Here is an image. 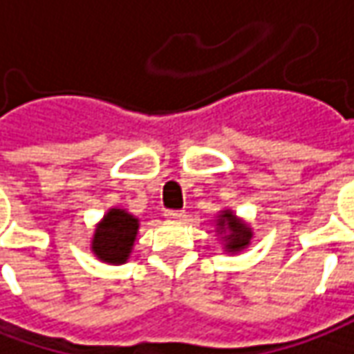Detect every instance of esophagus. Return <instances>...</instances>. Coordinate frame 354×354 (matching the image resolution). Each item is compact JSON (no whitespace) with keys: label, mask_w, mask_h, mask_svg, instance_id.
Instances as JSON below:
<instances>
[{"label":"esophagus","mask_w":354,"mask_h":354,"mask_svg":"<svg viewBox=\"0 0 354 354\" xmlns=\"http://www.w3.org/2000/svg\"><path fill=\"white\" fill-rule=\"evenodd\" d=\"M166 219H174V221H178V219H184V212L182 209H168V212H165Z\"/></svg>","instance_id":"34e87169"}]
</instances>
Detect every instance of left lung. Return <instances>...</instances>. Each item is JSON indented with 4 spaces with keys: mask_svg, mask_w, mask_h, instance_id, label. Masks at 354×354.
<instances>
[{
    "mask_svg": "<svg viewBox=\"0 0 354 354\" xmlns=\"http://www.w3.org/2000/svg\"><path fill=\"white\" fill-rule=\"evenodd\" d=\"M217 231H229V235L225 237L227 241V250L229 252H235V250L245 249L249 245L250 229L245 223H239L237 217L231 214V212H223L217 219Z\"/></svg>",
    "mask_w": 354,
    "mask_h": 354,
    "instance_id": "1",
    "label": "left lung"
}]
</instances>
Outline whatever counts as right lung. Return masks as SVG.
I'll use <instances>...</instances> for the list:
<instances>
[{
	"instance_id": "1",
	"label": "right lung",
	"mask_w": 354,
	"mask_h": 354,
	"mask_svg": "<svg viewBox=\"0 0 354 354\" xmlns=\"http://www.w3.org/2000/svg\"><path fill=\"white\" fill-rule=\"evenodd\" d=\"M139 219L125 209H109L93 233L92 250L100 261L123 264L129 259L137 237Z\"/></svg>"
}]
</instances>
